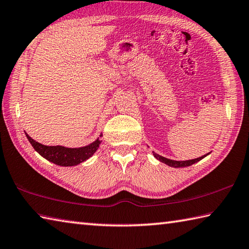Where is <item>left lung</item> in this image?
Listing matches in <instances>:
<instances>
[{"label": "left lung", "mask_w": 249, "mask_h": 249, "mask_svg": "<svg viewBox=\"0 0 249 249\" xmlns=\"http://www.w3.org/2000/svg\"><path fill=\"white\" fill-rule=\"evenodd\" d=\"M209 153H207V155L202 156V157H199L197 158V159H193V160H185V161H175V160H170V159H166V158L162 157L160 155H158V153L153 152V157L156 158L157 160H159L160 162H162V163H165L166 165L169 166H172V168H185V166H189L192 165L194 163H196V162L202 160L203 158L207 157Z\"/></svg>", "instance_id": "1"}]
</instances>
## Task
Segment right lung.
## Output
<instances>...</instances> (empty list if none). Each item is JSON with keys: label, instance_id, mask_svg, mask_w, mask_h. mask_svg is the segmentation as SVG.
Returning <instances> with one entry per match:
<instances>
[{"label": "right lung", "instance_id": "1", "mask_svg": "<svg viewBox=\"0 0 249 249\" xmlns=\"http://www.w3.org/2000/svg\"><path fill=\"white\" fill-rule=\"evenodd\" d=\"M25 134L31 146L34 147L35 150L40 156L48 161L52 162V163L61 166H74L88 160L98 150L101 143L100 137H102V134H100V136L91 143L87 144V146L79 148H67L63 146H44V144L36 142L27 133Z\"/></svg>", "mask_w": 249, "mask_h": 249}]
</instances>
